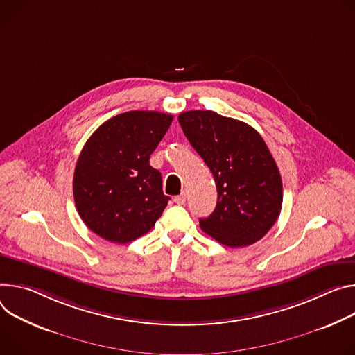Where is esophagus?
Listing matches in <instances>:
<instances>
[{
	"mask_svg": "<svg viewBox=\"0 0 355 355\" xmlns=\"http://www.w3.org/2000/svg\"><path fill=\"white\" fill-rule=\"evenodd\" d=\"M186 199H187V193H186V191H183L182 194L176 196V198H175L173 200H175V203H176V205H179V206H183V205L186 203Z\"/></svg>",
	"mask_w": 355,
	"mask_h": 355,
	"instance_id": "1",
	"label": "esophagus"
}]
</instances>
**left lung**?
Returning a JSON list of instances; mask_svg holds the SVG:
<instances>
[{
  "mask_svg": "<svg viewBox=\"0 0 355 355\" xmlns=\"http://www.w3.org/2000/svg\"><path fill=\"white\" fill-rule=\"evenodd\" d=\"M179 124L211 171L217 205L200 228L220 244L247 247L270 230L282 207L279 169L248 124L209 110L182 112Z\"/></svg>",
  "mask_w": 355,
  "mask_h": 355,
  "instance_id": "left-lung-1",
  "label": "left lung"
}]
</instances>
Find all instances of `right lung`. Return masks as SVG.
<instances>
[{
  "mask_svg": "<svg viewBox=\"0 0 355 355\" xmlns=\"http://www.w3.org/2000/svg\"><path fill=\"white\" fill-rule=\"evenodd\" d=\"M173 116L128 111L100 125L78 156L73 196L78 216L101 239L127 244L146 234L168 206L149 157Z\"/></svg>",
  "mask_w": 355,
  "mask_h": 355,
  "instance_id": "add662e5",
  "label": "right lung"
}]
</instances>
